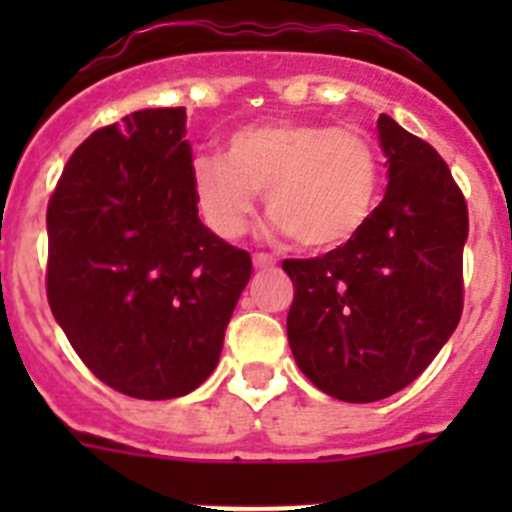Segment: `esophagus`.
Listing matches in <instances>:
<instances>
[{
    "label": "esophagus",
    "mask_w": 512,
    "mask_h": 512,
    "mask_svg": "<svg viewBox=\"0 0 512 512\" xmlns=\"http://www.w3.org/2000/svg\"><path fill=\"white\" fill-rule=\"evenodd\" d=\"M274 264H277V261L271 259L269 253H253V266H256V269H271Z\"/></svg>",
    "instance_id": "34e87169"
}]
</instances>
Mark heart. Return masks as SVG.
Listing matches in <instances>:
<instances>
[{"mask_svg": "<svg viewBox=\"0 0 512 512\" xmlns=\"http://www.w3.org/2000/svg\"><path fill=\"white\" fill-rule=\"evenodd\" d=\"M382 164L359 128L274 120L235 130L223 158L197 156L192 192L215 235L235 241L264 192L271 228L305 251H333L369 225L379 202Z\"/></svg>", "mask_w": 512, "mask_h": 512, "instance_id": "obj_1", "label": "heart"}]
</instances>
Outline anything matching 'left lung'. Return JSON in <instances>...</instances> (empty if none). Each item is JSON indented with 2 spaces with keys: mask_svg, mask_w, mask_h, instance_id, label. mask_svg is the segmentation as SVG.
I'll return each instance as SVG.
<instances>
[{
  "mask_svg": "<svg viewBox=\"0 0 512 512\" xmlns=\"http://www.w3.org/2000/svg\"><path fill=\"white\" fill-rule=\"evenodd\" d=\"M387 192L354 241L318 259H287L292 356L318 390L377 402L408 387L456 330L464 307V194L449 166L400 128L377 120Z\"/></svg>",
  "mask_w": 512,
  "mask_h": 512,
  "instance_id": "8db88e82",
  "label": "left lung"
}]
</instances>
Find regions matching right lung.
Listing matches in <instances>:
<instances>
[{
    "mask_svg": "<svg viewBox=\"0 0 512 512\" xmlns=\"http://www.w3.org/2000/svg\"><path fill=\"white\" fill-rule=\"evenodd\" d=\"M184 107L89 135L48 202V305L112 390L171 400L215 372L251 256L197 215Z\"/></svg>",
    "mask_w": 512,
    "mask_h": 512,
    "instance_id": "right-lung-1",
    "label": "right lung"
}]
</instances>
